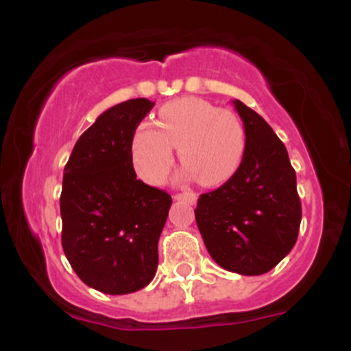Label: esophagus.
I'll return each instance as SVG.
<instances>
[{
    "label": "esophagus",
    "instance_id": "esophagus-1",
    "mask_svg": "<svg viewBox=\"0 0 351 351\" xmlns=\"http://www.w3.org/2000/svg\"><path fill=\"white\" fill-rule=\"evenodd\" d=\"M173 198L175 199H188L189 203H196V198H198V196H196V193H193V191H184V193H178V195H175L173 196Z\"/></svg>",
    "mask_w": 351,
    "mask_h": 351
}]
</instances>
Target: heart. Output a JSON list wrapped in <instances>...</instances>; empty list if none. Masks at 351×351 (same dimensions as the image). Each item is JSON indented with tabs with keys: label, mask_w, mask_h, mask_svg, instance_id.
I'll list each match as a JSON object with an SVG mask.
<instances>
[{
	"label": "heart",
	"mask_w": 351,
	"mask_h": 351,
	"mask_svg": "<svg viewBox=\"0 0 351 351\" xmlns=\"http://www.w3.org/2000/svg\"><path fill=\"white\" fill-rule=\"evenodd\" d=\"M173 147H178L183 176H196L203 186H217L243 162L244 125L234 112L203 99L183 97L165 104L156 127L140 123L132 138V162L140 178L150 184L162 183L173 165Z\"/></svg>",
	"instance_id": "obj_1"
}]
</instances>
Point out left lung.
<instances>
[{
	"instance_id": "left-lung-1",
	"label": "left lung",
	"mask_w": 351,
	"mask_h": 351,
	"mask_svg": "<svg viewBox=\"0 0 351 351\" xmlns=\"http://www.w3.org/2000/svg\"><path fill=\"white\" fill-rule=\"evenodd\" d=\"M243 119V162L223 186L199 196L196 224L209 256L229 272L261 276L292 251L302 206L287 148L265 120L234 100Z\"/></svg>"
}]
</instances>
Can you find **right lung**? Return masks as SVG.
<instances>
[{"label":"right lung","mask_w":351,"mask_h":351,"mask_svg":"<svg viewBox=\"0 0 351 351\" xmlns=\"http://www.w3.org/2000/svg\"><path fill=\"white\" fill-rule=\"evenodd\" d=\"M153 106L130 99L108 108L80 135L64 168V254L84 284L110 295L140 291L158 267L171 196L136 180L130 150Z\"/></svg>","instance_id":"1"}]
</instances>
